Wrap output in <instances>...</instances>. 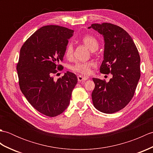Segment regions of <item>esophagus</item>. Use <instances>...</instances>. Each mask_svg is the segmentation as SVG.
Listing matches in <instances>:
<instances>
[{
  "mask_svg": "<svg viewBox=\"0 0 153 153\" xmlns=\"http://www.w3.org/2000/svg\"><path fill=\"white\" fill-rule=\"evenodd\" d=\"M88 79V77H83L82 76H77V79H78V82H84V81L87 80Z\"/></svg>",
  "mask_w": 153,
  "mask_h": 153,
  "instance_id": "1",
  "label": "esophagus"
}]
</instances>
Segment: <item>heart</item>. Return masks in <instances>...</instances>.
Instances as JSON below:
<instances>
[{"label": "heart", "mask_w": 153, "mask_h": 153, "mask_svg": "<svg viewBox=\"0 0 153 153\" xmlns=\"http://www.w3.org/2000/svg\"><path fill=\"white\" fill-rule=\"evenodd\" d=\"M80 40L82 41V43L85 44V45L88 47L91 51H95L98 49L99 46V41L97 39L94 37L93 35L86 34L84 35L83 36L81 37ZM74 53V47L73 45L71 43H68L66 45L65 48L64 54L65 56L67 58H71L72 57ZM93 66V63L91 62H79L75 64L74 66H71V69L74 71H76L77 73L87 75L89 74L91 72V68Z\"/></svg>", "instance_id": "obj_1"}]
</instances>
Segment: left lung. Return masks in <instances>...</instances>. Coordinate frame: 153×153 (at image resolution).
I'll return each instance as SVG.
<instances>
[{"label": "left lung", "instance_id": "left-lung-1", "mask_svg": "<svg viewBox=\"0 0 153 153\" xmlns=\"http://www.w3.org/2000/svg\"><path fill=\"white\" fill-rule=\"evenodd\" d=\"M88 28L98 31L105 40L100 72L112 75L108 82L93 78V105L103 113H114L124 108L134 95L141 76L140 56L132 38L123 28L110 23L93 24Z\"/></svg>", "mask_w": 153, "mask_h": 153}]
</instances>
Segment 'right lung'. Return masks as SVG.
I'll return each mask as SVG.
<instances>
[{
	"mask_svg": "<svg viewBox=\"0 0 153 153\" xmlns=\"http://www.w3.org/2000/svg\"><path fill=\"white\" fill-rule=\"evenodd\" d=\"M73 33L59 25H46L32 34L20 49L16 67L19 88L31 105L45 116H56L67 108L77 83L76 74L70 71L56 82L53 77L63 69L59 62Z\"/></svg>",
	"mask_w": 153,
	"mask_h": 153,
	"instance_id": "add662e5",
	"label": "right lung"
}]
</instances>
